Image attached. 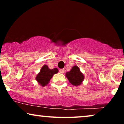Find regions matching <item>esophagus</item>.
Wrapping results in <instances>:
<instances>
[{"mask_svg":"<svg viewBox=\"0 0 124 124\" xmlns=\"http://www.w3.org/2000/svg\"><path fill=\"white\" fill-rule=\"evenodd\" d=\"M59 72H60L61 73H64V72H65V69H61L59 70Z\"/></svg>","mask_w":124,"mask_h":124,"instance_id":"1","label":"esophagus"}]
</instances>
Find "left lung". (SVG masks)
Returning a JSON list of instances; mask_svg holds the SVG:
<instances>
[{
    "label": "left lung",
    "mask_w": 124,
    "mask_h": 124,
    "mask_svg": "<svg viewBox=\"0 0 124 124\" xmlns=\"http://www.w3.org/2000/svg\"><path fill=\"white\" fill-rule=\"evenodd\" d=\"M65 76L68 78L70 83L75 86H80L85 79L83 73L81 72L78 66L72 67L69 72H66Z\"/></svg>",
    "instance_id": "left-lung-1"
}]
</instances>
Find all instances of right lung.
<instances>
[{
    "instance_id": "obj_1",
    "label": "right lung",
    "mask_w": 124,
    "mask_h": 124,
    "mask_svg": "<svg viewBox=\"0 0 124 124\" xmlns=\"http://www.w3.org/2000/svg\"><path fill=\"white\" fill-rule=\"evenodd\" d=\"M59 72L56 68L53 69H50L46 65H44L41 68L40 72L37 75L35 79L39 85L42 87L47 86L50 82V80L55 74Z\"/></svg>"
}]
</instances>
